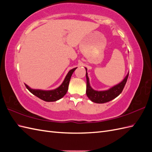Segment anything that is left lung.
I'll return each mask as SVG.
<instances>
[{
  "instance_id": "left-lung-1",
  "label": "left lung",
  "mask_w": 152,
  "mask_h": 152,
  "mask_svg": "<svg viewBox=\"0 0 152 152\" xmlns=\"http://www.w3.org/2000/svg\"><path fill=\"white\" fill-rule=\"evenodd\" d=\"M86 70V80H87V86H86V94L88 97L91 100V101L96 103H105L112 101V99H115V97L120 94L124 89L125 86V83L127 82V80L129 76V74L126 76L125 78L123 81L119 83V84L112 87L108 90L106 91H98L93 89L89 85V78L88 76V73H87Z\"/></svg>"
}]
</instances>
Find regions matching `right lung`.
Masks as SVG:
<instances>
[{
    "instance_id": "add662e5",
    "label": "right lung",
    "mask_w": 152,
    "mask_h": 152,
    "mask_svg": "<svg viewBox=\"0 0 152 152\" xmlns=\"http://www.w3.org/2000/svg\"><path fill=\"white\" fill-rule=\"evenodd\" d=\"M76 68H74V69L70 70L69 72H68L67 75L66 76L63 82L62 83V84H61L59 88H56V89L45 91V90L31 89L27 84H25V86H26L27 89L31 93H33V95L37 96V97L40 98V99L43 100L44 101H46V102L56 101L57 100L63 97V96L65 95V94L68 91V88H69V84L71 76H72L74 71L76 69Z\"/></svg>"
}]
</instances>
